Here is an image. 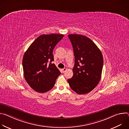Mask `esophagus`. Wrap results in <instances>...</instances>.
Returning a JSON list of instances; mask_svg holds the SVG:
<instances>
[{
    "mask_svg": "<svg viewBox=\"0 0 129 129\" xmlns=\"http://www.w3.org/2000/svg\"><path fill=\"white\" fill-rule=\"evenodd\" d=\"M62 72H63V73H64V72L67 70V69H66V68H64L62 69Z\"/></svg>",
    "mask_w": 129,
    "mask_h": 129,
    "instance_id": "34e87169",
    "label": "esophagus"
}]
</instances>
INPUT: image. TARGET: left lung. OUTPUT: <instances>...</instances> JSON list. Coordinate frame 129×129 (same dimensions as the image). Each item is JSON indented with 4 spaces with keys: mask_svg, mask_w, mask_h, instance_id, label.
<instances>
[{
    "mask_svg": "<svg viewBox=\"0 0 129 129\" xmlns=\"http://www.w3.org/2000/svg\"><path fill=\"white\" fill-rule=\"evenodd\" d=\"M75 55L73 75L67 80L70 88L79 94L91 91L99 84L103 67L102 53L90 39L78 34L68 35Z\"/></svg>",
    "mask_w": 129,
    "mask_h": 129,
    "instance_id": "1",
    "label": "left lung"
}]
</instances>
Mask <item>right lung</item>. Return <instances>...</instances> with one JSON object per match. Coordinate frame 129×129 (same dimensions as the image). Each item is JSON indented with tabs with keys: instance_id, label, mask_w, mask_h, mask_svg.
Returning a JSON list of instances; mask_svg holds the SVG:
<instances>
[{
	"instance_id": "add662e5",
	"label": "right lung",
	"mask_w": 129,
	"mask_h": 129,
	"mask_svg": "<svg viewBox=\"0 0 129 129\" xmlns=\"http://www.w3.org/2000/svg\"><path fill=\"white\" fill-rule=\"evenodd\" d=\"M63 37L62 34H56L40 35L24 54L22 66L25 80L38 92L44 93L51 90L61 75L51 62L54 61L53 49Z\"/></svg>"
}]
</instances>
